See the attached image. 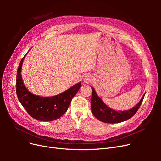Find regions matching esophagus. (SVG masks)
Listing matches in <instances>:
<instances>
[{"label":"esophagus","mask_w":161,"mask_h":161,"mask_svg":"<svg viewBox=\"0 0 161 161\" xmlns=\"http://www.w3.org/2000/svg\"><path fill=\"white\" fill-rule=\"evenodd\" d=\"M92 78L91 77L90 75H86L83 78V81L86 83H90L92 81Z\"/></svg>","instance_id":"34e87169"}]
</instances>
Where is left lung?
<instances>
[{
  "label": "left lung",
  "instance_id": "8db88e82",
  "mask_svg": "<svg viewBox=\"0 0 161 161\" xmlns=\"http://www.w3.org/2000/svg\"><path fill=\"white\" fill-rule=\"evenodd\" d=\"M92 89L91 95V112L94 116L99 121L106 123H117L126 121L131 118L137 112L142 101L144 98L143 95L140 102L130 110L124 112H117L108 107L97 95L93 87Z\"/></svg>",
  "mask_w": 161,
  "mask_h": 161
}]
</instances>
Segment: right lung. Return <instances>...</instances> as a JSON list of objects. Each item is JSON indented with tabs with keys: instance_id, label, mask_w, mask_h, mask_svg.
I'll use <instances>...</instances> for the list:
<instances>
[{
	"instance_id": "1",
	"label": "right lung",
	"mask_w": 161,
	"mask_h": 161,
	"mask_svg": "<svg viewBox=\"0 0 161 161\" xmlns=\"http://www.w3.org/2000/svg\"><path fill=\"white\" fill-rule=\"evenodd\" d=\"M25 55L21 60L17 71L16 93L18 100L27 112L36 120L42 121L56 120L67 111L72 99L81 87V83L75 84L56 96L42 97L33 95L25 87L21 78V67Z\"/></svg>"
}]
</instances>
